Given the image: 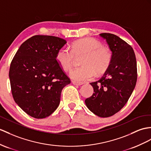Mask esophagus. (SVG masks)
Returning a JSON list of instances; mask_svg holds the SVG:
<instances>
[{"label":"esophagus","instance_id":"esophagus-1","mask_svg":"<svg viewBox=\"0 0 151 151\" xmlns=\"http://www.w3.org/2000/svg\"><path fill=\"white\" fill-rule=\"evenodd\" d=\"M72 84H74V85H76V86H81V85H82L83 83H77L76 81H72Z\"/></svg>","mask_w":151,"mask_h":151}]
</instances>
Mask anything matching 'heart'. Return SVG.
Returning a JSON list of instances; mask_svg holds the SVG:
<instances>
[{"label":"heart","mask_w":151,"mask_h":151,"mask_svg":"<svg viewBox=\"0 0 151 151\" xmlns=\"http://www.w3.org/2000/svg\"><path fill=\"white\" fill-rule=\"evenodd\" d=\"M83 54V66L73 68L69 72L70 78L77 83L85 82L93 78L96 72L105 71L111 59V53L102 43L96 39L86 38L73 42L71 49L66 47L61 48L56 54V60L61 68L68 70L72 67L75 55Z\"/></svg>","instance_id":"heart-1"}]
</instances>
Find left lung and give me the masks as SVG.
I'll use <instances>...</instances> for the list:
<instances>
[{
  "instance_id": "8db88e82",
  "label": "left lung",
  "mask_w": 151,
  "mask_h": 151,
  "mask_svg": "<svg viewBox=\"0 0 151 151\" xmlns=\"http://www.w3.org/2000/svg\"><path fill=\"white\" fill-rule=\"evenodd\" d=\"M112 55L103 76L91 83L93 93L85 100L87 108L100 117H109L119 112L127 103L137 80L134 50L128 43L111 33H101Z\"/></svg>"
}]
</instances>
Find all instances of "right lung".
Returning <instances> with one entry per match:
<instances>
[{
    "mask_svg": "<svg viewBox=\"0 0 151 151\" xmlns=\"http://www.w3.org/2000/svg\"><path fill=\"white\" fill-rule=\"evenodd\" d=\"M67 43L52 36L36 35L25 41L11 63L9 77L14 101L35 119L50 115L60 102L63 88L70 83L56 60Z\"/></svg>",
    "mask_w": 151,
    "mask_h": 151,
    "instance_id": "1",
    "label": "right lung"
}]
</instances>
